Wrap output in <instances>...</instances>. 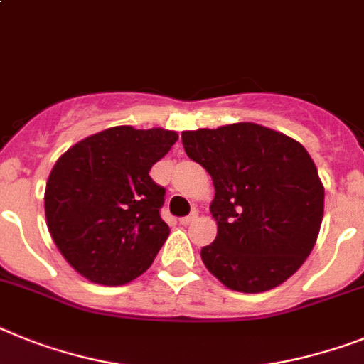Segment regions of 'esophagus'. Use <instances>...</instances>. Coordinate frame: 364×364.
Masks as SVG:
<instances>
[{"instance_id": "1", "label": "esophagus", "mask_w": 364, "mask_h": 364, "mask_svg": "<svg viewBox=\"0 0 364 364\" xmlns=\"http://www.w3.org/2000/svg\"><path fill=\"white\" fill-rule=\"evenodd\" d=\"M196 218H198V210H192L188 216H183V218H179V224L188 225V224H192V222H194Z\"/></svg>"}]
</instances>
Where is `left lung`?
Masks as SVG:
<instances>
[{"mask_svg": "<svg viewBox=\"0 0 364 364\" xmlns=\"http://www.w3.org/2000/svg\"><path fill=\"white\" fill-rule=\"evenodd\" d=\"M181 140L215 185L218 235L201 248L207 270L248 294L289 279L309 257L323 216V187L307 149L250 122L183 131Z\"/></svg>", "mask_w": 364, "mask_h": 364, "instance_id": "1", "label": "left lung"}]
</instances>
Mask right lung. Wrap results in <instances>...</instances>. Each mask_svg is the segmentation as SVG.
I'll use <instances>...</instances> for the list:
<instances>
[{"mask_svg": "<svg viewBox=\"0 0 364 364\" xmlns=\"http://www.w3.org/2000/svg\"><path fill=\"white\" fill-rule=\"evenodd\" d=\"M177 133L111 127L60 155L46 185V220L63 257L97 285H124L148 270L170 235L164 187L149 170Z\"/></svg>", "mask_w": 364, "mask_h": 364, "instance_id": "obj_1", "label": "right lung"}]
</instances>
